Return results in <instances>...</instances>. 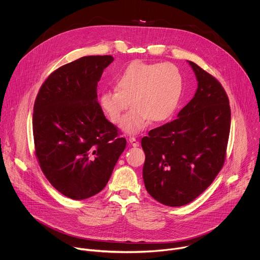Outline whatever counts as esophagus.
Wrapping results in <instances>:
<instances>
[{"mask_svg": "<svg viewBox=\"0 0 260 260\" xmlns=\"http://www.w3.org/2000/svg\"><path fill=\"white\" fill-rule=\"evenodd\" d=\"M128 142H129V144L132 145V146H134V147H138L139 145H140V143H139V141L135 138V137H129V139H128Z\"/></svg>", "mask_w": 260, "mask_h": 260, "instance_id": "obj_1", "label": "esophagus"}]
</instances>
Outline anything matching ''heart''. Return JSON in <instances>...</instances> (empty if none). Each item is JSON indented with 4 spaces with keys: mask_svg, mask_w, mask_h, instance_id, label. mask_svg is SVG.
Here are the masks:
<instances>
[{
    "mask_svg": "<svg viewBox=\"0 0 260 260\" xmlns=\"http://www.w3.org/2000/svg\"><path fill=\"white\" fill-rule=\"evenodd\" d=\"M115 89L101 92L99 103L109 120L117 124L124 111L121 128L131 135L142 132L150 120L168 119L177 109L183 90V78L172 63L136 60L114 77Z\"/></svg>",
    "mask_w": 260,
    "mask_h": 260,
    "instance_id": "obj_1",
    "label": "heart"
}]
</instances>
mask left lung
I'll list each match as a JSON object with an SVG mask.
<instances>
[{
	"label": "left lung",
	"mask_w": 260,
	"mask_h": 260,
	"mask_svg": "<svg viewBox=\"0 0 260 260\" xmlns=\"http://www.w3.org/2000/svg\"><path fill=\"white\" fill-rule=\"evenodd\" d=\"M188 62L198 80L193 99L175 120L150 131L141 141L146 155L145 187L170 207L189 204L210 186L223 167L231 131L224 88L211 74Z\"/></svg>",
	"instance_id": "obj_1"
}]
</instances>
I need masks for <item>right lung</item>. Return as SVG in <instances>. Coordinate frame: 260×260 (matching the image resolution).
Listing matches in <instances>:
<instances>
[{"mask_svg": "<svg viewBox=\"0 0 260 260\" xmlns=\"http://www.w3.org/2000/svg\"><path fill=\"white\" fill-rule=\"evenodd\" d=\"M111 55H89L51 73L36 98V156L52 186L72 200L99 193L125 149L126 140L108 121L96 87Z\"/></svg>", "mask_w": 260, "mask_h": 260, "instance_id": "add662e5", "label": "right lung"}]
</instances>
